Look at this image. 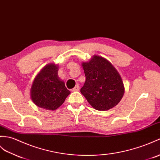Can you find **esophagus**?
Listing matches in <instances>:
<instances>
[{
  "mask_svg": "<svg viewBox=\"0 0 160 160\" xmlns=\"http://www.w3.org/2000/svg\"><path fill=\"white\" fill-rule=\"evenodd\" d=\"M80 90V87L78 85H76V86L73 88V91H78Z\"/></svg>",
  "mask_w": 160,
  "mask_h": 160,
  "instance_id": "obj_1",
  "label": "esophagus"
}]
</instances>
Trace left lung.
Segmentation results:
<instances>
[{"mask_svg": "<svg viewBox=\"0 0 160 160\" xmlns=\"http://www.w3.org/2000/svg\"><path fill=\"white\" fill-rule=\"evenodd\" d=\"M86 81L80 92L93 108L106 111L120 102L125 92L123 82L114 65L101 56L93 55L82 62Z\"/></svg>", "mask_w": 160, "mask_h": 160, "instance_id": "left-lung-1", "label": "left lung"}]
</instances>
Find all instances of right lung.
<instances>
[{"instance_id":"1","label":"right lung","mask_w":160,"mask_h":160,"mask_svg":"<svg viewBox=\"0 0 160 160\" xmlns=\"http://www.w3.org/2000/svg\"><path fill=\"white\" fill-rule=\"evenodd\" d=\"M58 64L50 62L40 70L32 82L30 96L32 102L41 108L57 109L70 94L64 81L58 77Z\"/></svg>"}]
</instances>
